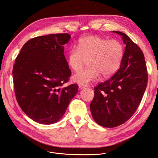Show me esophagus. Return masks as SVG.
<instances>
[{
	"instance_id": "1",
	"label": "esophagus",
	"mask_w": 158,
	"mask_h": 158,
	"mask_svg": "<svg viewBox=\"0 0 158 158\" xmlns=\"http://www.w3.org/2000/svg\"><path fill=\"white\" fill-rule=\"evenodd\" d=\"M78 87H79V89H84V88H86L87 85H81V84H79Z\"/></svg>"
}]
</instances>
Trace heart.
I'll return each instance as SVG.
<instances>
[{
    "label": "heart",
    "instance_id": "1",
    "mask_svg": "<svg viewBox=\"0 0 158 158\" xmlns=\"http://www.w3.org/2000/svg\"><path fill=\"white\" fill-rule=\"evenodd\" d=\"M124 53L123 45L117 40H106L96 35L81 38L77 48L73 47L67 53V63L74 71L82 69L85 59H88L87 69L73 77L76 83L87 85L97 80L101 73L108 77L115 73L120 66Z\"/></svg>",
    "mask_w": 158,
    "mask_h": 158
}]
</instances>
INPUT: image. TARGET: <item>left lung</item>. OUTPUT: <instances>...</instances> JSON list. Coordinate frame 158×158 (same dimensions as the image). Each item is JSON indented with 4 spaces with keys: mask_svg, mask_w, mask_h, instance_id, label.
Wrapping results in <instances>:
<instances>
[{
    "mask_svg": "<svg viewBox=\"0 0 158 158\" xmlns=\"http://www.w3.org/2000/svg\"><path fill=\"white\" fill-rule=\"evenodd\" d=\"M126 45L120 68L94 88L90 110L95 122L112 128L126 122L140 104L148 83L147 69L140 48L125 33L112 31Z\"/></svg>",
    "mask_w": 158,
    "mask_h": 158,
    "instance_id": "1",
    "label": "left lung"
}]
</instances>
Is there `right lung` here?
Listing matches in <instances>:
<instances>
[{"label": "right lung", "instance_id": "obj_1", "mask_svg": "<svg viewBox=\"0 0 158 158\" xmlns=\"http://www.w3.org/2000/svg\"><path fill=\"white\" fill-rule=\"evenodd\" d=\"M70 39L67 33L33 38L15 59L12 74L16 99L37 123L57 122L78 92L77 84L63 86L71 74L64 55V45Z\"/></svg>", "mask_w": 158, "mask_h": 158}]
</instances>
